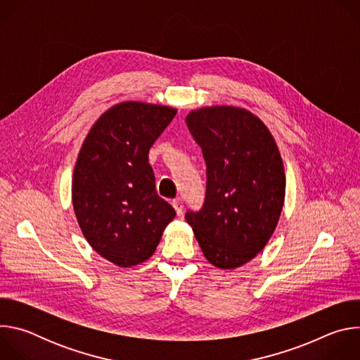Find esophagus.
Returning <instances> with one entry per match:
<instances>
[{
	"instance_id": "1",
	"label": "esophagus",
	"mask_w": 360,
	"mask_h": 360,
	"mask_svg": "<svg viewBox=\"0 0 360 360\" xmlns=\"http://www.w3.org/2000/svg\"><path fill=\"white\" fill-rule=\"evenodd\" d=\"M172 207L175 208L176 211V215L181 217L182 215V211H184V203H182V199L181 198H176L172 200Z\"/></svg>"
}]
</instances>
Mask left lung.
<instances>
[{
	"mask_svg": "<svg viewBox=\"0 0 360 360\" xmlns=\"http://www.w3.org/2000/svg\"><path fill=\"white\" fill-rule=\"evenodd\" d=\"M186 125L202 148L207 192L186 222L207 258L235 269L271 239L285 200V171L266 125L248 110L207 107L191 111Z\"/></svg>",
	"mask_w": 360,
	"mask_h": 360,
	"instance_id": "1",
	"label": "left lung"
}]
</instances>
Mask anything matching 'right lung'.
Wrapping results in <instances>:
<instances>
[{
    "label": "right lung",
    "mask_w": 360,
    "mask_h": 360,
    "mask_svg": "<svg viewBox=\"0 0 360 360\" xmlns=\"http://www.w3.org/2000/svg\"><path fill=\"white\" fill-rule=\"evenodd\" d=\"M176 110L127 101L89 129L74 168L72 205L78 225L102 258L129 268L155 252L175 210L155 189L150 146Z\"/></svg>",
    "instance_id": "1"
}]
</instances>
